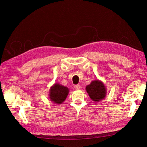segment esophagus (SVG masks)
Masks as SVG:
<instances>
[{"label": "esophagus", "instance_id": "obj_1", "mask_svg": "<svg viewBox=\"0 0 147 147\" xmlns=\"http://www.w3.org/2000/svg\"><path fill=\"white\" fill-rule=\"evenodd\" d=\"M74 88L75 89V90H80V89L81 88V86L80 84H77V85L74 86Z\"/></svg>", "mask_w": 147, "mask_h": 147}]
</instances>
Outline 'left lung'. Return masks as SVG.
I'll use <instances>...</instances> for the list:
<instances>
[{
	"label": "left lung",
	"mask_w": 147,
	"mask_h": 147,
	"mask_svg": "<svg viewBox=\"0 0 147 147\" xmlns=\"http://www.w3.org/2000/svg\"><path fill=\"white\" fill-rule=\"evenodd\" d=\"M86 91L91 99L94 102L102 100L107 95V88L104 83L99 80H95L86 86Z\"/></svg>",
	"instance_id": "1"
}]
</instances>
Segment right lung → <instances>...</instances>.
<instances>
[{"instance_id": "add662e5", "label": "right lung", "mask_w": 147, "mask_h": 147, "mask_svg": "<svg viewBox=\"0 0 147 147\" xmlns=\"http://www.w3.org/2000/svg\"><path fill=\"white\" fill-rule=\"evenodd\" d=\"M69 93V90L67 87L57 83H55L50 88L48 97L51 102L59 105L66 99Z\"/></svg>"}]
</instances>
